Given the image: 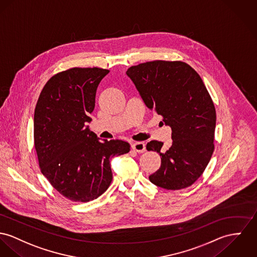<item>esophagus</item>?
Instances as JSON below:
<instances>
[{"label":"esophagus","instance_id":"esophagus-1","mask_svg":"<svg viewBox=\"0 0 257 257\" xmlns=\"http://www.w3.org/2000/svg\"><path fill=\"white\" fill-rule=\"evenodd\" d=\"M132 149L137 153H144L146 151V146L142 142H135L132 144Z\"/></svg>","mask_w":257,"mask_h":257}]
</instances>
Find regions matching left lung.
Listing matches in <instances>:
<instances>
[{
    "label": "left lung",
    "instance_id": "8db88e82",
    "mask_svg": "<svg viewBox=\"0 0 257 257\" xmlns=\"http://www.w3.org/2000/svg\"><path fill=\"white\" fill-rule=\"evenodd\" d=\"M146 105L172 130V145L151 141L148 151L159 154L161 165L150 181L166 190L193 185L205 170L214 151L216 111L198 72L186 62L154 60L128 68Z\"/></svg>",
    "mask_w": 257,
    "mask_h": 257
}]
</instances>
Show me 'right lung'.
<instances>
[{
    "label": "right lung",
    "mask_w": 257,
    "mask_h": 257,
    "mask_svg": "<svg viewBox=\"0 0 257 257\" xmlns=\"http://www.w3.org/2000/svg\"><path fill=\"white\" fill-rule=\"evenodd\" d=\"M109 72L99 67H73L51 77L34 112V146L43 175L61 196L88 202L112 181L110 159L129 153L122 140L100 142L86 126L95 108L99 82Z\"/></svg>",
    "instance_id": "add662e5"
}]
</instances>
